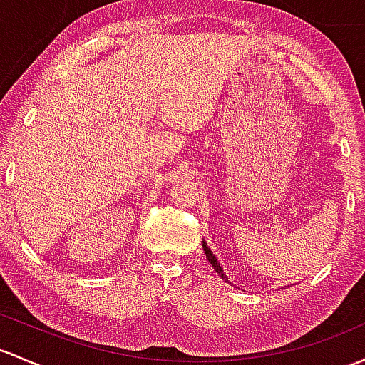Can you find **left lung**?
Wrapping results in <instances>:
<instances>
[{
    "instance_id": "8db88e82",
    "label": "left lung",
    "mask_w": 365,
    "mask_h": 365,
    "mask_svg": "<svg viewBox=\"0 0 365 365\" xmlns=\"http://www.w3.org/2000/svg\"><path fill=\"white\" fill-rule=\"evenodd\" d=\"M202 248H205V253H206V259H208V260H210V264H212V266H213V269H215V271H217V273H218V274H220V278H224V279H225V282H227V283H229L227 276H225V274H224V269H222L220 262H218V260H217V257H215V255H213V252H212V250H210V248H208V245H206V243H205V241H202Z\"/></svg>"
}]
</instances>
